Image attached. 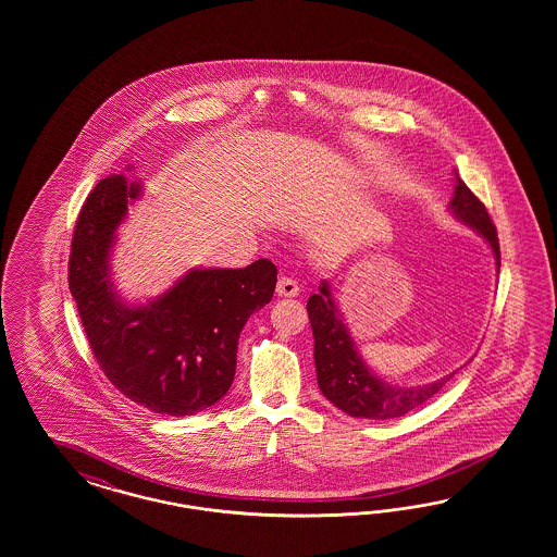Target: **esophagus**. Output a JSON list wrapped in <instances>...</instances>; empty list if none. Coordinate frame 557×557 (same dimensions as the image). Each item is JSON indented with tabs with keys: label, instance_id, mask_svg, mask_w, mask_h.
I'll use <instances>...</instances> for the list:
<instances>
[{
	"label": "esophagus",
	"instance_id": "1",
	"mask_svg": "<svg viewBox=\"0 0 557 557\" xmlns=\"http://www.w3.org/2000/svg\"><path fill=\"white\" fill-rule=\"evenodd\" d=\"M275 292H277V296H282V298H294V296L300 294V286H298V282L292 280V277H280Z\"/></svg>",
	"mask_w": 557,
	"mask_h": 557
}]
</instances>
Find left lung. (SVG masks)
<instances>
[{
	"label": "left lung",
	"instance_id": "left-lung-1",
	"mask_svg": "<svg viewBox=\"0 0 557 557\" xmlns=\"http://www.w3.org/2000/svg\"><path fill=\"white\" fill-rule=\"evenodd\" d=\"M449 210L459 222L473 228L492 249L496 259V271L500 270V247L496 226L492 224L486 206L480 202L470 187L466 186L456 173V191L449 202ZM308 319L314 335V366L319 388L343 410L355 419L388 421L405 417L406 412L419 408L431 400L443 388L456 371L437 382L422 386H398L382 380L366 366L357 351L354 337L338 312L337 302L326 280H322L319 292L308 298Z\"/></svg>",
	"mask_w": 557,
	"mask_h": 557
}]
</instances>
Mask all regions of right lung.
<instances>
[{
	"instance_id": "obj_1",
	"label": "right lung",
	"mask_w": 557,
	"mask_h": 557,
	"mask_svg": "<svg viewBox=\"0 0 557 557\" xmlns=\"http://www.w3.org/2000/svg\"><path fill=\"white\" fill-rule=\"evenodd\" d=\"M143 194L124 173L101 180L73 231L69 289L106 377L136 405L189 417L216 405L236 370L238 335L270 304L277 270H189L147 304H128L112 280V249L128 203Z\"/></svg>"
}]
</instances>
